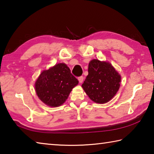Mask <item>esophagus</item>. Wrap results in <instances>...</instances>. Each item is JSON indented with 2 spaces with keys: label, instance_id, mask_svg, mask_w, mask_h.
<instances>
[{
  "label": "esophagus",
  "instance_id": "34e87169",
  "mask_svg": "<svg viewBox=\"0 0 154 154\" xmlns=\"http://www.w3.org/2000/svg\"><path fill=\"white\" fill-rule=\"evenodd\" d=\"M78 81H79V83H82L83 82V76H81L78 77Z\"/></svg>",
  "mask_w": 154,
  "mask_h": 154
}]
</instances>
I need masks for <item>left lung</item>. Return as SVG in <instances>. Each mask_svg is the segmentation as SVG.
Here are the masks:
<instances>
[{
    "instance_id": "1",
    "label": "left lung",
    "mask_w": 154,
    "mask_h": 154,
    "mask_svg": "<svg viewBox=\"0 0 154 154\" xmlns=\"http://www.w3.org/2000/svg\"><path fill=\"white\" fill-rule=\"evenodd\" d=\"M121 81V75L110 63L93 59L89 63L88 75L82 86L92 101L104 104L116 94Z\"/></svg>"
}]
</instances>
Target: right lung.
Instances as JSON below:
<instances>
[{
	"label": "right lung",
	"instance_id": "1",
	"mask_svg": "<svg viewBox=\"0 0 154 154\" xmlns=\"http://www.w3.org/2000/svg\"><path fill=\"white\" fill-rule=\"evenodd\" d=\"M78 83L67 65L58 63L41 72L35 83V89L42 102L50 107H57L66 101Z\"/></svg>",
	"mask_w": 154,
	"mask_h": 154
}]
</instances>
